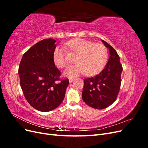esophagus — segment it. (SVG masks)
<instances>
[{"instance_id":"obj_1","label":"esophagus","mask_w":148,"mask_h":148,"mask_svg":"<svg viewBox=\"0 0 148 148\" xmlns=\"http://www.w3.org/2000/svg\"><path fill=\"white\" fill-rule=\"evenodd\" d=\"M74 80H75L74 78H69V82H70V83L73 82Z\"/></svg>"}]
</instances>
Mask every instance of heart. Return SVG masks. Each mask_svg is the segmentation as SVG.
Instances as JSON below:
<instances>
[{
	"mask_svg": "<svg viewBox=\"0 0 148 148\" xmlns=\"http://www.w3.org/2000/svg\"><path fill=\"white\" fill-rule=\"evenodd\" d=\"M71 51L77 54L75 59L77 64L71 65L65 71V74L73 77L84 73L92 76L103 69L107 60L108 53L102 44H95L83 39L71 40L66 43ZM53 60L59 68H64L68 63L66 52L63 49L57 47L53 53Z\"/></svg>",
	"mask_w": 148,
	"mask_h": 148,
	"instance_id": "1",
	"label": "heart"
}]
</instances>
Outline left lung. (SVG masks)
Returning a JSON list of instances; mask_svg holds the SVG:
<instances>
[{
	"label": "left lung",
	"mask_w": 148,
	"mask_h": 148,
	"mask_svg": "<svg viewBox=\"0 0 148 148\" xmlns=\"http://www.w3.org/2000/svg\"><path fill=\"white\" fill-rule=\"evenodd\" d=\"M102 42L109 49L108 62L99 74L84 80L82 92L83 101L88 106L97 109L107 108L117 99L123 70L117 52L104 40Z\"/></svg>",
	"instance_id": "1"
}]
</instances>
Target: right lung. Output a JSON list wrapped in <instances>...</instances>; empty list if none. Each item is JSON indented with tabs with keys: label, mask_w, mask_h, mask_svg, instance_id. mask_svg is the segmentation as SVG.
<instances>
[{
	"label": "right lung",
	"mask_w": 148,
	"mask_h": 148,
	"mask_svg": "<svg viewBox=\"0 0 148 148\" xmlns=\"http://www.w3.org/2000/svg\"><path fill=\"white\" fill-rule=\"evenodd\" d=\"M56 42L49 38L34 44L23 54L18 69L25 99L33 108L41 112L59 107L69 84L68 79H60L61 73L53 60Z\"/></svg>",
	"instance_id": "obj_1"
}]
</instances>
